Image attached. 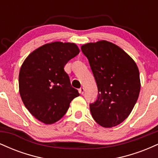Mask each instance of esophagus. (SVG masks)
Returning <instances> with one entry per match:
<instances>
[{"label":"esophagus","mask_w":158,"mask_h":158,"mask_svg":"<svg viewBox=\"0 0 158 158\" xmlns=\"http://www.w3.org/2000/svg\"><path fill=\"white\" fill-rule=\"evenodd\" d=\"M84 91H85V89L83 88H79V94H84Z\"/></svg>","instance_id":"obj_1"}]
</instances>
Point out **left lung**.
Wrapping results in <instances>:
<instances>
[{"label": "left lung", "instance_id": "1", "mask_svg": "<svg viewBox=\"0 0 158 158\" xmlns=\"http://www.w3.org/2000/svg\"><path fill=\"white\" fill-rule=\"evenodd\" d=\"M81 50L88 59L98 88L97 100L90 104L92 117L105 128L120 124L139 97L137 64L124 50L109 41L88 43Z\"/></svg>", "mask_w": 158, "mask_h": 158}]
</instances>
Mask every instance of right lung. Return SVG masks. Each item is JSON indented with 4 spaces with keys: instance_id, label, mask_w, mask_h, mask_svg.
I'll use <instances>...</instances> for the list:
<instances>
[{
    "instance_id": "1",
    "label": "right lung",
    "mask_w": 158,
    "mask_h": 158,
    "mask_svg": "<svg viewBox=\"0 0 158 158\" xmlns=\"http://www.w3.org/2000/svg\"><path fill=\"white\" fill-rule=\"evenodd\" d=\"M79 53L73 43L47 44L31 52L19 73V92L32 116L45 124L59 120L79 95L64 67Z\"/></svg>"
}]
</instances>
